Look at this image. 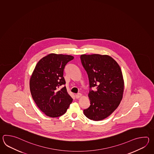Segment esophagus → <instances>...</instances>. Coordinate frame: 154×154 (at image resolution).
<instances>
[{
	"instance_id": "esophagus-1",
	"label": "esophagus",
	"mask_w": 154,
	"mask_h": 154,
	"mask_svg": "<svg viewBox=\"0 0 154 154\" xmlns=\"http://www.w3.org/2000/svg\"><path fill=\"white\" fill-rule=\"evenodd\" d=\"M82 96V94H80V93H78V94H76L75 95L76 98H80V97Z\"/></svg>"
}]
</instances>
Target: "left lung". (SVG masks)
<instances>
[{"label":"left lung","mask_w":154,"mask_h":154,"mask_svg":"<svg viewBox=\"0 0 154 154\" xmlns=\"http://www.w3.org/2000/svg\"><path fill=\"white\" fill-rule=\"evenodd\" d=\"M80 59L90 85V106L84 113L91 120L101 121L111 115L121 101L124 91L121 69L107 55L82 54ZM92 87L96 90L92 91Z\"/></svg>","instance_id":"8db88e82"}]
</instances>
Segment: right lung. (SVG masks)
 Here are the masks:
<instances>
[{"label": "right lung", "mask_w": 154, "mask_h": 154, "mask_svg": "<svg viewBox=\"0 0 154 154\" xmlns=\"http://www.w3.org/2000/svg\"><path fill=\"white\" fill-rule=\"evenodd\" d=\"M74 59L70 55L49 54L36 64L29 80L32 97L41 111L50 117L64 115L72 98L68 93L63 76L65 66Z\"/></svg>", "instance_id": "right-lung-1"}]
</instances>
